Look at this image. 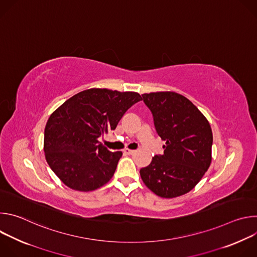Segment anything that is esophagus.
<instances>
[{
  "instance_id": "esophagus-1",
  "label": "esophagus",
  "mask_w": 257,
  "mask_h": 257,
  "mask_svg": "<svg viewBox=\"0 0 257 257\" xmlns=\"http://www.w3.org/2000/svg\"><path fill=\"white\" fill-rule=\"evenodd\" d=\"M124 153H125V154H127V155H129V156H131V155H134V154L136 153V151L129 150V149H125V150H124Z\"/></svg>"
}]
</instances>
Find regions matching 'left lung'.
<instances>
[{
	"label": "left lung",
	"instance_id": "obj_1",
	"mask_svg": "<svg viewBox=\"0 0 257 257\" xmlns=\"http://www.w3.org/2000/svg\"><path fill=\"white\" fill-rule=\"evenodd\" d=\"M156 130L166 141L164 155L140 169L144 184L155 194L174 198L192 190L211 163L212 132L207 119L185 96L173 91L142 94Z\"/></svg>",
	"mask_w": 257,
	"mask_h": 257
}]
</instances>
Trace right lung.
I'll list each match as a JSON object with an SVG mask.
<instances>
[{
	"instance_id": "add662e5",
	"label": "right lung",
	"mask_w": 257,
	"mask_h": 257,
	"mask_svg": "<svg viewBox=\"0 0 257 257\" xmlns=\"http://www.w3.org/2000/svg\"><path fill=\"white\" fill-rule=\"evenodd\" d=\"M141 100L133 91L90 88L67 99L50 116L44 139L46 160L69 188L95 190L111 180L122 152H109L98 138L115 130L127 109Z\"/></svg>"
}]
</instances>
